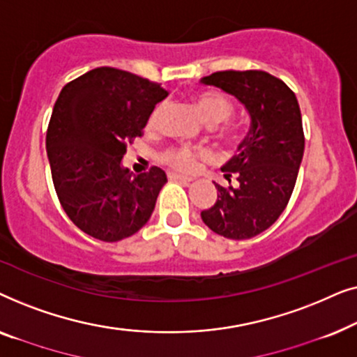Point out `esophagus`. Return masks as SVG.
Returning <instances> with one entry per match:
<instances>
[{
    "instance_id": "1",
    "label": "esophagus",
    "mask_w": 357,
    "mask_h": 357,
    "mask_svg": "<svg viewBox=\"0 0 357 357\" xmlns=\"http://www.w3.org/2000/svg\"><path fill=\"white\" fill-rule=\"evenodd\" d=\"M169 178L170 180H177V182H183V183L192 182V178L185 177V175H180V174H169Z\"/></svg>"
}]
</instances>
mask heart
<instances>
[{
	"instance_id": "heart-1",
	"label": "heart",
	"mask_w": 357,
	"mask_h": 357,
	"mask_svg": "<svg viewBox=\"0 0 357 357\" xmlns=\"http://www.w3.org/2000/svg\"><path fill=\"white\" fill-rule=\"evenodd\" d=\"M195 104H197L199 114H202L203 120L206 121L208 125H218L226 121L232 114V105L229 104V100L221 94H216V92H204V94H199L197 99H195ZM164 105L159 104L155 105L153 112H151L148 116V121H146V128L154 130L159 123L160 115H162ZM209 153L206 149H195L190 148V146H175V148H169L162 154V160L165 164H169L170 167L175 170H180V172H192V170L197 169L199 159H206Z\"/></svg>"
}]
</instances>
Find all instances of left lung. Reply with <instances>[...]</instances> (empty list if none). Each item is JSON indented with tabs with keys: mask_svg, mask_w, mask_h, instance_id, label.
I'll list each match as a JSON object with an SVG mask.
<instances>
[{
	"mask_svg": "<svg viewBox=\"0 0 357 357\" xmlns=\"http://www.w3.org/2000/svg\"><path fill=\"white\" fill-rule=\"evenodd\" d=\"M202 84L236 97L252 120L238 154L221 169L237 187L214 183L218 199L202 219L226 238H252L276 222L294 190L305 146L299 102L266 71H218L202 77Z\"/></svg>",
	"mask_w": 357,
	"mask_h": 357,
	"instance_id": "left-lung-1",
	"label": "left lung"
}]
</instances>
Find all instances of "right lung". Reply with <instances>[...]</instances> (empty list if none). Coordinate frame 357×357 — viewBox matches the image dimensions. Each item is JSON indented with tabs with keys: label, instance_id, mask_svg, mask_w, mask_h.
Returning a JSON list of instances; mask_svg holds the SVG:
<instances>
[{
	"label": "right lung",
	"instance_id": "obj_1",
	"mask_svg": "<svg viewBox=\"0 0 357 357\" xmlns=\"http://www.w3.org/2000/svg\"><path fill=\"white\" fill-rule=\"evenodd\" d=\"M167 94L158 82L109 66L61 89L48 123L47 154L58 199L87 236L119 242L149 221L167 175L151 167L133 177L121 159Z\"/></svg>",
	"mask_w": 357,
	"mask_h": 357
}]
</instances>
